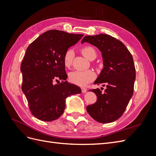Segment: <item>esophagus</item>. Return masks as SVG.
<instances>
[{"label":"esophagus","mask_w":156,"mask_h":156,"mask_svg":"<svg viewBox=\"0 0 156 156\" xmlns=\"http://www.w3.org/2000/svg\"><path fill=\"white\" fill-rule=\"evenodd\" d=\"M81 90L83 93H86L87 92V89L85 88H81Z\"/></svg>","instance_id":"obj_1"}]
</instances>
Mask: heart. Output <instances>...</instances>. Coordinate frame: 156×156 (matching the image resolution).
<instances>
[{"label":"heart","instance_id":"obj_1","mask_svg":"<svg viewBox=\"0 0 156 156\" xmlns=\"http://www.w3.org/2000/svg\"><path fill=\"white\" fill-rule=\"evenodd\" d=\"M82 54L88 59H90L92 55L96 54V51L90 46H87L81 49ZM73 59V52L72 49H68L66 52L64 58L63 62L66 68H69L72 64ZM95 77V74L92 70L84 71H73L69 73V78L73 83L77 84L79 86H86L89 83L92 81Z\"/></svg>","mask_w":156,"mask_h":156}]
</instances>
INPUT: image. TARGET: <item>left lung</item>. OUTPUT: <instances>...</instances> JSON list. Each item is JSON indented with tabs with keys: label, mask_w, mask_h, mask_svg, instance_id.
I'll use <instances>...</instances> for the list:
<instances>
[{
	"label": "left lung",
	"mask_w": 156,
	"mask_h": 156,
	"mask_svg": "<svg viewBox=\"0 0 156 156\" xmlns=\"http://www.w3.org/2000/svg\"><path fill=\"white\" fill-rule=\"evenodd\" d=\"M88 42L101 51L103 68L94 81L106 85L104 93L93 89L97 101L87 107L93 119L100 123H111L123 115L133 94L136 77L133 56L125 45L110 35L86 36L81 44Z\"/></svg>",
	"instance_id": "1"
}]
</instances>
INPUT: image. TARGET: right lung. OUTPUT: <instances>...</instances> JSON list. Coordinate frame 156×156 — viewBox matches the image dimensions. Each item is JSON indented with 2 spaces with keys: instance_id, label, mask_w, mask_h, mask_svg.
Here are the masks:
<instances>
[{
  "instance_id": "1",
  "label": "right lung",
  "mask_w": 156,
  "mask_h": 156,
  "mask_svg": "<svg viewBox=\"0 0 156 156\" xmlns=\"http://www.w3.org/2000/svg\"><path fill=\"white\" fill-rule=\"evenodd\" d=\"M83 34L51 30L41 34L28 47L21 65L22 91L33 116L51 122L63 114L66 99L81 94V89L66 79L64 55ZM60 79L62 83L54 84Z\"/></svg>"
}]
</instances>
